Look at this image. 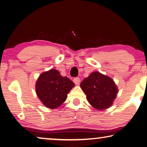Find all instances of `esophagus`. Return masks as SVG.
<instances>
[{
  "mask_svg": "<svg viewBox=\"0 0 147 147\" xmlns=\"http://www.w3.org/2000/svg\"><path fill=\"white\" fill-rule=\"evenodd\" d=\"M73 82L74 83L76 84V85H78V84L80 83V79L79 78H74L73 79Z\"/></svg>",
  "mask_w": 147,
  "mask_h": 147,
  "instance_id": "34e87169",
  "label": "esophagus"
}]
</instances>
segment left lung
Masks as SVG:
<instances>
[{"label":"left lung","instance_id":"left-lung-1","mask_svg":"<svg viewBox=\"0 0 147 147\" xmlns=\"http://www.w3.org/2000/svg\"><path fill=\"white\" fill-rule=\"evenodd\" d=\"M88 101L98 110L108 109L112 106L118 93V88L113 80L99 72L91 73L80 84Z\"/></svg>","mask_w":147,"mask_h":147}]
</instances>
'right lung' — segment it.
I'll use <instances>...</instances> for the list:
<instances>
[{
	"label": "right lung",
	"instance_id": "obj_1",
	"mask_svg": "<svg viewBox=\"0 0 147 147\" xmlns=\"http://www.w3.org/2000/svg\"><path fill=\"white\" fill-rule=\"evenodd\" d=\"M74 84L54 69L42 73L36 83V92L43 105L50 109L61 106Z\"/></svg>",
	"mask_w": 147,
	"mask_h": 147
}]
</instances>
